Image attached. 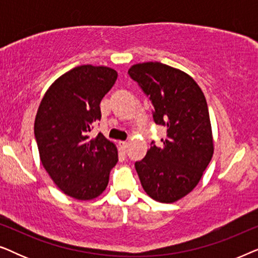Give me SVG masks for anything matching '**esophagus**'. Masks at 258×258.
<instances>
[{
	"label": "esophagus",
	"mask_w": 258,
	"mask_h": 258,
	"mask_svg": "<svg viewBox=\"0 0 258 258\" xmlns=\"http://www.w3.org/2000/svg\"><path fill=\"white\" fill-rule=\"evenodd\" d=\"M118 144H119V147H121V149H122L123 151H125L126 149H128V147H129L128 142H119Z\"/></svg>",
	"instance_id": "34e87169"
}]
</instances>
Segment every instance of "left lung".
Wrapping results in <instances>:
<instances>
[{
  "label": "left lung",
  "instance_id": "left-lung-1",
  "mask_svg": "<svg viewBox=\"0 0 258 258\" xmlns=\"http://www.w3.org/2000/svg\"><path fill=\"white\" fill-rule=\"evenodd\" d=\"M128 74L149 97L154 121L167 128L162 146L151 142L136 162L144 191L161 203H174L199 184L214 154L208 104L188 74L161 62L137 63Z\"/></svg>",
  "mask_w": 258,
  "mask_h": 258
}]
</instances>
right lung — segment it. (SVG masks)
I'll return each instance as SVG.
<instances>
[{
	"instance_id": "right-lung-1",
	"label": "right lung",
	"mask_w": 258,
	"mask_h": 258,
	"mask_svg": "<svg viewBox=\"0 0 258 258\" xmlns=\"http://www.w3.org/2000/svg\"><path fill=\"white\" fill-rule=\"evenodd\" d=\"M117 72L109 67H76L45 91L35 118V139L42 165L58 189L79 201L94 200L107 188L118 161L117 148L93 124L101 119L100 103Z\"/></svg>"
}]
</instances>
